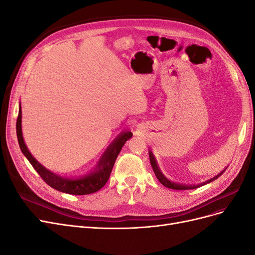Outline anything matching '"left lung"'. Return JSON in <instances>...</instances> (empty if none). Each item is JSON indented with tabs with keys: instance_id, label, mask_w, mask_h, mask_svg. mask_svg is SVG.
Instances as JSON below:
<instances>
[{
	"instance_id": "obj_1",
	"label": "left lung",
	"mask_w": 255,
	"mask_h": 255,
	"mask_svg": "<svg viewBox=\"0 0 255 255\" xmlns=\"http://www.w3.org/2000/svg\"><path fill=\"white\" fill-rule=\"evenodd\" d=\"M149 157H150V163H151V166H152V169H153V171H154V173H155V175H156V177H157V180L164 185L165 187H167V188H171V189H176V190H183V189H195V188H198V187H200V186H203V185H205V184H208V183H211V182H213V181H215L216 179H218V177L226 171V169L228 168H226V169H223V170L220 172V173H218L217 175H215L214 177H212V179H210V180H207V181H205V182H203V183H200V184H197V185H185V184H180V183H175V182H171L170 180H168L167 177L163 174V172L160 171V169H159V167H158V165H157V161H156V158H155V156H154V154L152 153V151L150 150L149 151Z\"/></svg>"
}]
</instances>
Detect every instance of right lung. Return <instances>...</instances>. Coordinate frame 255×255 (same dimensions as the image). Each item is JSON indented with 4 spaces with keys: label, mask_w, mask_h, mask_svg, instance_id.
Listing matches in <instances>:
<instances>
[{
    "label": "right lung",
    "mask_w": 255,
    "mask_h": 255,
    "mask_svg": "<svg viewBox=\"0 0 255 255\" xmlns=\"http://www.w3.org/2000/svg\"><path fill=\"white\" fill-rule=\"evenodd\" d=\"M22 111L21 104H19V115L17 119V137L20 149L24 156L28 159V161L34 167L35 170L38 172L42 180L54 189L58 191L65 192V194L70 195H89L101 189L106 182L109 181L111 172L113 170L114 164L117 158L118 154L120 153L122 146L125 145L128 139L133 136L132 132L127 130V132L120 133L115 138L114 141L109 145V148L105 150L101 158L99 159L94 170L89 173L85 174L84 176L76 177V179H70V177L61 176L52 171L48 170L47 168L43 167L39 161H38L27 149V146L23 139L22 134Z\"/></svg>",
    "instance_id": "add662e5"
}]
</instances>
